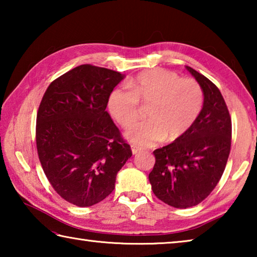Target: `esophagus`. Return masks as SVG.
<instances>
[{
	"mask_svg": "<svg viewBox=\"0 0 257 257\" xmlns=\"http://www.w3.org/2000/svg\"><path fill=\"white\" fill-rule=\"evenodd\" d=\"M132 152H133V154H137V153H139V152H141V149L137 147L136 145H132Z\"/></svg>",
	"mask_w": 257,
	"mask_h": 257,
	"instance_id": "1",
	"label": "esophagus"
}]
</instances>
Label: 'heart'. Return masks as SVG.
Instances as JSON below:
<instances>
[{"instance_id":"1","label":"heart","mask_w":257,"mask_h":257,"mask_svg":"<svg viewBox=\"0 0 257 257\" xmlns=\"http://www.w3.org/2000/svg\"><path fill=\"white\" fill-rule=\"evenodd\" d=\"M128 90L116 88L107 105L121 127L129 129L139 119V105H149L147 121L128 133L129 141L138 146H152L162 141H177L193 127L201 114L204 95L193 78H180L167 69L142 71L127 82Z\"/></svg>"}]
</instances>
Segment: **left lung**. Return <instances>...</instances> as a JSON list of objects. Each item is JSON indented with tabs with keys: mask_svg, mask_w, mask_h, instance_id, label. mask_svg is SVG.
Instances as JSON below:
<instances>
[{
	"mask_svg": "<svg viewBox=\"0 0 257 257\" xmlns=\"http://www.w3.org/2000/svg\"><path fill=\"white\" fill-rule=\"evenodd\" d=\"M204 93L202 112L188 132L155 150L149 179L155 196L177 208L203 202L223 175L231 147V118L219 88L187 67Z\"/></svg>",
	"mask_w": 257,
	"mask_h": 257,
	"instance_id": "obj_1",
	"label": "left lung"
}]
</instances>
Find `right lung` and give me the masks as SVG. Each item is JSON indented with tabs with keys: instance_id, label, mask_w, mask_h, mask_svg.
<instances>
[{
	"instance_id": "add662e5",
	"label": "right lung",
	"mask_w": 257,
	"mask_h": 257,
	"mask_svg": "<svg viewBox=\"0 0 257 257\" xmlns=\"http://www.w3.org/2000/svg\"><path fill=\"white\" fill-rule=\"evenodd\" d=\"M123 77L81 64L52 81L38 107L36 146L43 171L56 193L76 206L107 197L116 173L133 155L105 111Z\"/></svg>"
}]
</instances>
